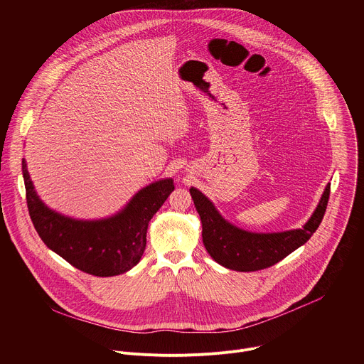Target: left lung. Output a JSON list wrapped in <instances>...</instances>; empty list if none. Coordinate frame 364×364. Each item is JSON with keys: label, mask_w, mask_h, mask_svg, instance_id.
Returning <instances> with one entry per match:
<instances>
[{"label": "left lung", "mask_w": 364, "mask_h": 364, "mask_svg": "<svg viewBox=\"0 0 364 364\" xmlns=\"http://www.w3.org/2000/svg\"><path fill=\"white\" fill-rule=\"evenodd\" d=\"M203 225V243L218 264L239 272L269 268L304 245L318 229L330 198L327 184L314 215L302 229L281 233H250L228 223L197 188H190Z\"/></svg>", "instance_id": "obj_1"}]
</instances>
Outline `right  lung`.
<instances>
[{
  "mask_svg": "<svg viewBox=\"0 0 364 364\" xmlns=\"http://www.w3.org/2000/svg\"><path fill=\"white\" fill-rule=\"evenodd\" d=\"M23 160L28 215L38 236L65 261L95 277H115L134 268L145 250L152 216L174 190L171 178L138 191L114 218L82 222L51 212L37 197Z\"/></svg>",
  "mask_w": 364,
  "mask_h": 364,
  "instance_id": "add662e5",
  "label": "right lung"
}]
</instances>
